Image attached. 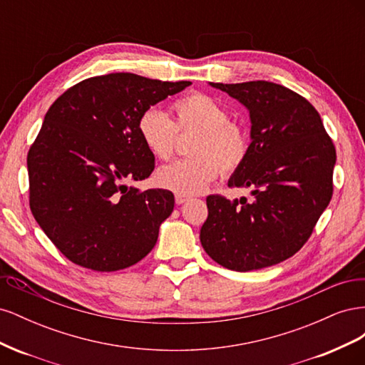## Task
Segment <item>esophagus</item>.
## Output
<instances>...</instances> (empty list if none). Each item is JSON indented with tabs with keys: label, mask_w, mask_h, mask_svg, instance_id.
Masks as SVG:
<instances>
[{
	"label": "esophagus",
	"mask_w": 365,
	"mask_h": 365,
	"mask_svg": "<svg viewBox=\"0 0 365 365\" xmlns=\"http://www.w3.org/2000/svg\"><path fill=\"white\" fill-rule=\"evenodd\" d=\"M189 201V197L187 196H182V195H175V202L178 204V205H181V204H184V202H187Z\"/></svg>",
	"instance_id": "1"
}]
</instances>
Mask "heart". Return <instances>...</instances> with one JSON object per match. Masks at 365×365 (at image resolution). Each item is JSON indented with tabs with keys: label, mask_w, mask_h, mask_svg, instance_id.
I'll return each mask as SVG.
<instances>
[{
	"label": "heart",
	"mask_w": 365,
	"mask_h": 365,
	"mask_svg": "<svg viewBox=\"0 0 365 365\" xmlns=\"http://www.w3.org/2000/svg\"><path fill=\"white\" fill-rule=\"evenodd\" d=\"M173 121L157 108L143 111L137 121L138 137L150 155L169 160L176 146V130L196 132L193 157L163 165L155 173L161 189L192 196L204 192L220 172L237 170L247 160L250 140L247 130L230 120L228 109L207 94L193 93L172 105Z\"/></svg>",
	"instance_id": "1"
}]
</instances>
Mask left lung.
Here are the masks:
<instances>
[{
    "label": "left lung",
    "instance_id": "8db88e82",
    "mask_svg": "<svg viewBox=\"0 0 365 365\" xmlns=\"http://www.w3.org/2000/svg\"><path fill=\"white\" fill-rule=\"evenodd\" d=\"M250 113L247 160L228 180L251 197L207 196L205 252L224 268L247 272L277 264L300 250L334 192V143L317 109L282 85L213 83Z\"/></svg>",
    "mask_w": 365,
    "mask_h": 365
}]
</instances>
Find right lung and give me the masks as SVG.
<instances>
[{
  "label": "right lung",
  "instance_id": "right-lung-1",
  "mask_svg": "<svg viewBox=\"0 0 365 365\" xmlns=\"http://www.w3.org/2000/svg\"><path fill=\"white\" fill-rule=\"evenodd\" d=\"M189 85L113 73L71 86L50 106L27 157L30 208L68 260L111 272L155 247L173 193L125 180H146L155 168L138 137L141 113Z\"/></svg>",
  "mask_w": 365,
  "mask_h": 365
}]
</instances>
